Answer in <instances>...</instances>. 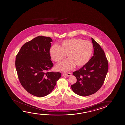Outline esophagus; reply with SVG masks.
Returning a JSON list of instances; mask_svg holds the SVG:
<instances>
[{"label": "esophagus", "instance_id": "1", "mask_svg": "<svg viewBox=\"0 0 125 125\" xmlns=\"http://www.w3.org/2000/svg\"><path fill=\"white\" fill-rule=\"evenodd\" d=\"M63 76H67V77H70L71 76V73L70 72H68V73H65V72H64L63 73Z\"/></svg>", "mask_w": 125, "mask_h": 125}]
</instances>
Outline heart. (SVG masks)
I'll return each instance as SVG.
<instances>
[{
  "mask_svg": "<svg viewBox=\"0 0 125 125\" xmlns=\"http://www.w3.org/2000/svg\"><path fill=\"white\" fill-rule=\"evenodd\" d=\"M93 51V45L90 42L73 38L63 41L58 46H52L50 54L52 59L57 62L67 54L68 59L57 64L56 68L58 71H68L75 66L81 67L85 65L90 59Z\"/></svg>",
  "mask_w": 125,
  "mask_h": 125,
  "instance_id": "b5f03b06",
  "label": "heart"
}]
</instances>
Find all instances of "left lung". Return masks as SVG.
Segmentation results:
<instances>
[{"instance_id": "1", "label": "left lung", "mask_w": 125, "mask_h": 125, "mask_svg": "<svg viewBox=\"0 0 125 125\" xmlns=\"http://www.w3.org/2000/svg\"><path fill=\"white\" fill-rule=\"evenodd\" d=\"M94 55L87 63L73 75L77 82L71 85L74 92L79 96H88L96 92L104 83L108 71V62L100 44L91 38Z\"/></svg>"}]
</instances>
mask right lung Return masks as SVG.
<instances>
[{
    "instance_id": "right-lung-1",
    "label": "right lung",
    "mask_w": 125,
    "mask_h": 125,
    "mask_svg": "<svg viewBox=\"0 0 125 125\" xmlns=\"http://www.w3.org/2000/svg\"><path fill=\"white\" fill-rule=\"evenodd\" d=\"M52 42L49 37H37L25 43L16 56L19 82L35 96L43 97L49 94L61 77L60 72L48 71L54 66L50 60Z\"/></svg>"
}]
</instances>
